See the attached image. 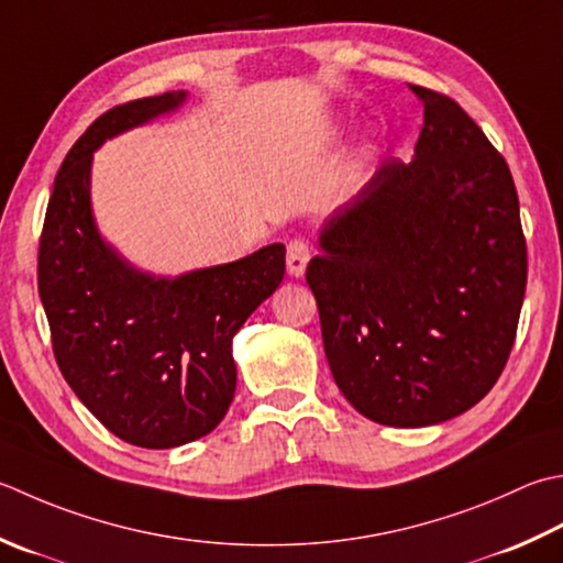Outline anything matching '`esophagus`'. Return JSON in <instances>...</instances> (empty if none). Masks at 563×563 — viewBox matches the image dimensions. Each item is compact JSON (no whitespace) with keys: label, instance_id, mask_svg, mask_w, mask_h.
Returning a JSON list of instances; mask_svg holds the SVG:
<instances>
[{"label":"esophagus","instance_id":"34e87169","mask_svg":"<svg viewBox=\"0 0 563 563\" xmlns=\"http://www.w3.org/2000/svg\"><path fill=\"white\" fill-rule=\"evenodd\" d=\"M307 261H310V246L305 244L302 239L288 241V271L295 278H300L307 268Z\"/></svg>","mask_w":563,"mask_h":563}]
</instances>
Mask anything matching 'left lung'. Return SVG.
Returning <instances> with one entry per match:
<instances>
[{"label":"left lung","instance_id":"1","mask_svg":"<svg viewBox=\"0 0 563 563\" xmlns=\"http://www.w3.org/2000/svg\"><path fill=\"white\" fill-rule=\"evenodd\" d=\"M424 124L319 236L307 266L324 354L368 420L427 427L486 398L508 363L527 241L503 153L454 99L410 85Z\"/></svg>","mask_w":563,"mask_h":563}]
</instances>
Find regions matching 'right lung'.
<instances>
[{
	"label": "right lung",
	"instance_id": "add662e5",
	"mask_svg": "<svg viewBox=\"0 0 563 563\" xmlns=\"http://www.w3.org/2000/svg\"><path fill=\"white\" fill-rule=\"evenodd\" d=\"M183 99H131L97 117L55 175L38 239V295L63 378L109 432L143 449L195 442L224 420L236 390L231 339L285 275L283 244L165 280L99 239L92 151Z\"/></svg>",
	"mask_w": 563,
	"mask_h": 563
}]
</instances>
